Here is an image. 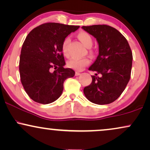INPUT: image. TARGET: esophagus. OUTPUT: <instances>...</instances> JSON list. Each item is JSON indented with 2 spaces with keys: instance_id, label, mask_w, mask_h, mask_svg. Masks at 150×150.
Segmentation results:
<instances>
[{
  "instance_id": "esophagus-1",
  "label": "esophagus",
  "mask_w": 150,
  "mask_h": 150,
  "mask_svg": "<svg viewBox=\"0 0 150 150\" xmlns=\"http://www.w3.org/2000/svg\"><path fill=\"white\" fill-rule=\"evenodd\" d=\"M79 75H80V73H79V72H77V71L75 72V75H76V76H78Z\"/></svg>"
}]
</instances>
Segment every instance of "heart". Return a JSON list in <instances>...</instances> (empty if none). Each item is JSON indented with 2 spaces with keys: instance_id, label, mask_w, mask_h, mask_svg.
I'll return each instance as SVG.
<instances>
[{
  "instance_id": "1",
  "label": "heart",
  "mask_w": 150,
  "mask_h": 150,
  "mask_svg": "<svg viewBox=\"0 0 150 150\" xmlns=\"http://www.w3.org/2000/svg\"><path fill=\"white\" fill-rule=\"evenodd\" d=\"M78 37L86 48H91L93 45V39L89 34L86 33V32H81L80 33H79ZM69 41L70 39L67 37L64 39L63 43H62V52L65 56L69 55L68 45H69ZM89 64H90V60L88 58H71L67 62V66L70 69L76 70V71H81Z\"/></svg>"
}]
</instances>
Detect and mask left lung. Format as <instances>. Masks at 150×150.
Listing matches in <instances>:
<instances>
[{
    "mask_svg": "<svg viewBox=\"0 0 150 150\" xmlns=\"http://www.w3.org/2000/svg\"><path fill=\"white\" fill-rule=\"evenodd\" d=\"M97 40L99 54L88 70L100 74L91 75L92 82L84 87V93L89 101L108 105L120 97L129 81L132 52L125 37L118 30L107 25L82 26Z\"/></svg>",
    "mask_w": 150,
    "mask_h": 150,
    "instance_id": "obj_1",
    "label": "left lung"
}]
</instances>
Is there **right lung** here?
<instances>
[{
	"instance_id": "obj_1",
	"label": "right lung",
	"mask_w": 150,
	"mask_h": 150,
	"mask_svg": "<svg viewBox=\"0 0 150 150\" xmlns=\"http://www.w3.org/2000/svg\"><path fill=\"white\" fill-rule=\"evenodd\" d=\"M79 26L47 23L32 30L21 51L19 72L23 86L38 103L50 104L61 96L64 82L75 71L64 69L62 43ZM52 69H55L54 71Z\"/></svg>"
}]
</instances>
